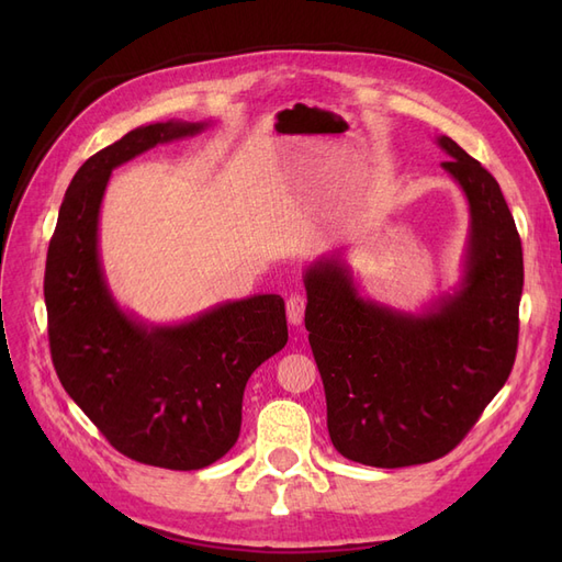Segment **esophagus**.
<instances>
[{
  "mask_svg": "<svg viewBox=\"0 0 562 562\" xmlns=\"http://www.w3.org/2000/svg\"><path fill=\"white\" fill-rule=\"evenodd\" d=\"M304 307H307V300H304V295H300V293L285 300V314H288V323H291V326H300L304 318Z\"/></svg>",
  "mask_w": 562,
  "mask_h": 562,
  "instance_id": "1",
  "label": "esophagus"
}]
</instances>
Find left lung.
<instances>
[{"label": "left lung", "instance_id": "obj_1", "mask_svg": "<svg viewBox=\"0 0 562 562\" xmlns=\"http://www.w3.org/2000/svg\"><path fill=\"white\" fill-rule=\"evenodd\" d=\"M440 166L469 206L459 279L417 312L363 297L342 252L304 269V326L335 450L398 469L448 454L508 380L518 347L522 248L499 182L448 135Z\"/></svg>", "mask_w": 562, "mask_h": 562}]
</instances>
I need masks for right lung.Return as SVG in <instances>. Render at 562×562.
Instances as JSON below:
<instances>
[{
	"mask_svg": "<svg viewBox=\"0 0 562 562\" xmlns=\"http://www.w3.org/2000/svg\"><path fill=\"white\" fill-rule=\"evenodd\" d=\"M209 126L180 119L138 126L83 161L60 203L44 274L60 384L119 452L173 471L203 469L232 450L248 378L288 342L281 295L220 302L180 323H149L110 291L100 206L112 171Z\"/></svg>",
	"mask_w": 562,
	"mask_h": 562,
	"instance_id": "right-lung-1",
	"label": "right lung"
}]
</instances>
